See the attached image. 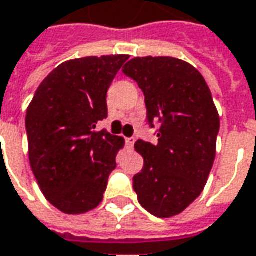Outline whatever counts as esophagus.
<instances>
[{"label": "esophagus", "instance_id": "obj_1", "mask_svg": "<svg viewBox=\"0 0 256 256\" xmlns=\"http://www.w3.org/2000/svg\"><path fill=\"white\" fill-rule=\"evenodd\" d=\"M134 141H136V138H134V137H128V138H126V146H128V148H133Z\"/></svg>", "mask_w": 256, "mask_h": 256}]
</instances>
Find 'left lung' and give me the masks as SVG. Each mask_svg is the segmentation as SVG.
<instances>
[{"label":"left lung","instance_id":"obj_1","mask_svg":"<svg viewBox=\"0 0 256 256\" xmlns=\"http://www.w3.org/2000/svg\"><path fill=\"white\" fill-rule=\"evenodd\" d=\"M122 72L144 92L154 146L137 140L144 166L133 178L138 202L158 218L183 212L202 192L216 154L220 120L212 94L194 66L170 56L134 58Z\"/></svg>","mask_w":256,"mask_h":256}]
</instances>
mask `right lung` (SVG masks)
I'll list each match as a JSON object with an SVG mask.
<instances>
[{
  "label": "right lung",
  "instance_id": "right-lung-1",
  "mask_svg": "<svg viewBox=\"0 0 256 256\" xmlns=\"http://www.w3.org/2000/svg\"><path fill=\"white\" fill-rule=\"evenodd\" d=\"M128 55L64 62L44 78L26 114L28 159L42 194L60 212L97 208L116 168L122 137L97 132L106 91Z\"/></svg>",
  "mask_w": 256,
  "mask_h": 256
}]
</instances>
